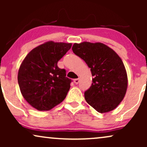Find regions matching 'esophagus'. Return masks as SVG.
<instances>
[{
	"label": "esophagus",
	"mask_w": 147,
	"mask_h": 147,
	"mask_svg": "<svg viewBox=\"0 0 147 147\" xmlns=\"http://www.w3.org/2000/svg\"><path fill=\"white\" fill-rule=\"evenodd\" d=\"M74 83H75L76 84H78V83H79V82H80V80L79 79H78H78H75V80H74Z\"/></svg>",
	"instance_id": "obj_1"
}]
</instances>
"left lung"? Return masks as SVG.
<instances>
[{
  "label": "left lung",
  "instance_id": "1",
  "mask_svg": "<svg viewBox=\"0 0 147 147\" xmlns=\"http://www.w3.org/2000/svg\"><path fill=\"white\" fill-rule=\"evenodd\" d=\"M73 52L90 68L91 87L84 93L88 104L100 113L115 109L125 96L128 77L121 58L105 44L84 41L74 43Z\"/></svg>",
  "mask_w": 147,
  "mask_h": 147
}]
</instances>
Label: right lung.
<instances>
[{"mask_svg": "<svg viewBox=\"0 0 147 147\" xmlns=\"http://www.w3.org/2000/svg\"><path fill=\"white\" fill-rule=\"evenodd\" d=\"M71 43L45 42L34 48L22 61L18 83L26 101L39 111H47L65 99L71 80L57 62L71 47Z\"/></svg>", "mask_w": 147, "mask_h": 147, "instance_id": "obj_1", "label": "right lung"}]
</instances>
